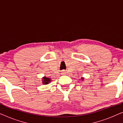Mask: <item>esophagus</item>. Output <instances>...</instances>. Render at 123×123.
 <instances>
[{"label": "esophagus", "mask_w": 123, "mask_h": 123, "mask_svg": "<svg viewBox=\"0 0 123 123\" xmlns=\"http://www.w3.org/2000/svg\"><path fill=\"white\" fill-rule=\"evenodd\" d=\"M65 73V72L64 71H63V72H62V74H64Z\"/></svg>", "instance_id": "1"}]
</instances>
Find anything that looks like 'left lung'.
Listing matches in <instances>:
<instances>
[{
    "label": "left lung",
    "mask_w": 123,
    "mask_h": 123,
    "mask_svg": "<svg viewBox=\"0 0 123 123\" xmlns=\"http://www.w3.org/2000/svg\"><path fill=\"white\" fill-rule=\"evenodd\" d=\"M83 80H84V78H83V77H82V78H81V80H82V81H83Z\"/></svg>",
    "instance_id": "obj_1"
}]
</instances>
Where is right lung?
I'll use <instances>...</instances> for the list:
<instances>
[{"instance_id": "right-lung-1", "label": "right lung", "mask_w": 123, "mask_h": 123, "mask_svg": "<svg viewBox=\"0 0 123 123\" xmlns=\"http://www.w3.org/2000/svg\"><path fill=\"white\" fill-rule=\"evenodd\" d=\"M51 81V79L50 78H48V77L44 76L42 78V83H43V85H48V84L50 83Z\"/></svg>"}]
</instances>
